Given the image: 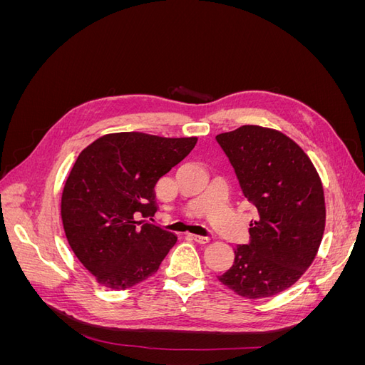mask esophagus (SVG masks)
Segmentation results:
<instances>
[{
	"label": "esophagus",
	"instance_id": "esophagus-1",
	"mask_svg": "<svg viewBox=\"0 0 365 365\" xmlns=\"http://www.w3.org/2000/svg\"><path fill=\"white\" fill-rule=\"evenodd\" d=\"M189 237L195 242H197V244H208L210 242V237L208 236H197V235H189Z\"/></svg>",
	"mask_w": 365,
	"mask_h": 365
}]
</instances>
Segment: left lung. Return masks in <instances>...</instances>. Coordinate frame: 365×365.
Returning <instances> with one entry per match:
<instances>
[{
    "label": "left lung",
    "mask_w": 365,
    "mask_h": 365,
    "mask_svg": "<svg viewBox=\"0 0 365 365\" xmlns=\"http://www.w3.org/2000/svg\"><path fill=\"white\" fill-rule=\"evenodd\" d=\"M244 196L256 208L250 242L219 282L245 298L280 294L314 262L326 225L322 180L303 149L282 132L245 125L216 135Z\"/></svg>",
    "instance_id": "obj_1"
}]
</instances>
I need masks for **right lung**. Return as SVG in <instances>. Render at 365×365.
Returning a JSON list of instances; mask_svg holds the SVG:
<instances>
[{
	"label": "right lung",
	"mask_w": 365,
	"mask_h": 365,
	"mask_svg": "<svg viewBox=\"0 0 365 365\" xmlns=\"http://www.w3.org/2000/svg\"><path fill=\"white\" fill-rule=\"evenodd\" d=\"M196 141L118 132L97 138L77 157L61 216L73 252L97 283L123 291L158 271L176 236L137 217L157 212L155 184Z\"/></svg>",
	"instance_id": "right-lung-1"
}]
</instances>
